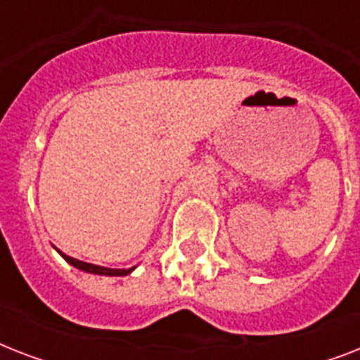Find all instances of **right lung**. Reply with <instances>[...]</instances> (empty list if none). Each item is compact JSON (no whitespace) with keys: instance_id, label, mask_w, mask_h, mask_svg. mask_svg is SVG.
Returning a JSON list of instances; mask_svg holds the SVG:
<instances>
[{"instance_id":"add662e5","label":"right lung","mask_w":360,"mask_h":360,"mask_svg":"<svg viewBox=\"0 0 360 360\" xmlns=\"http://www.w3.org/2000/svg\"><path fill=\"white\" fill-rule=\"evenodd\" d=\"M59 252V250H58ZM61 257H63L65 262L70 263L72 267L80 269V271H86V273H91V274H103V276H127L134 271V267L130 269H110V267H101V265H93V263H86V262H80V259H76V257H70L63 252H59Z\"/></svg>"}]
</instances>
